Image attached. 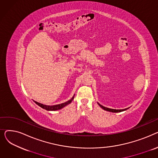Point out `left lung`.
<instances>
[{
	"label": "left lung",
	"instance_id": "left-lung-1",
	"mask_svg": "<svg viewBox=\"0 0 158 158\" xmlns=\"http://www.w3.org/2000/svg\"><path fill=\"white\" fill-rule=\"evenodd\" d=\"M98 104L102 108L106 111H110V112H113V113H118V112H122V111H123L125 110H127V109L129 108H126V109H124V110H113V109H110V108H107V107H106L102 105H101L99 103H98Z\"/></svg>",
	"mask_w": 158,
	"mask_h": 158
}]
</instances>
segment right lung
<instances>
[{"mask_svg": "<svg viewBox=\"0 0 158 158\" xmlns=\"http://www.w3.org/2000/svg\"><path fill=\"white\" fill-rule=\"evenodd\" d=\"M73 98H74V96L70 99V100H69V101L66 102H64V103H62V104H57V105H54V106H47V105H44V104H42L41 103H39L36 101H35L36 104H37L38 106H40V107H42V108L44 109H45L48 111H56V110H60L61 108H63V107L66 106V105H68L69 104L71 103L72 101L73 100Z\"/></svg>", "mask_w": 158, "mask_h": 158, "instance_id": "add662e5", "label": "right lung"}]
</instances>
